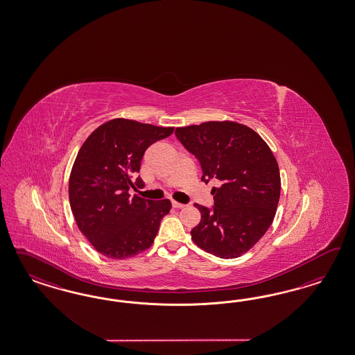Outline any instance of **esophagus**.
I'll return each instance as SVG.
<instances>
[{
  "label": "esophagus",
  "mask_w": 355,
  "mask_h": 355,
  "mask_svg": "<svg viewBox=\"0 0 355 355\" xmlns=\"http://www.w3.org/2000/svg\"><path fill=\"white\" fill-rule=\"evenodd\" d=\"M172 205L174 208H183L184 207V205H182V203H177V202H172Z\"/></svg>",
  "instance_id": "obj_1"
}]
</instances>
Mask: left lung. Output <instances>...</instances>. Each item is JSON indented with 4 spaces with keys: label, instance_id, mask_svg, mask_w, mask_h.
<instances>
[{
    "label": "left lung",
    "instance_id": "1",
    "mask_svg": "<svg viewBox=\"0 0 355 355\" xmlns=\"http://www.w3.org/2000/svg\"><path fill=\"white\" fill-rule=\"evenodd\" d=\"M177 139L202 166V181L216 178L214 207L196 205L202 220L191 230L198 248L221 259L248 252L272 224L281 180L267 143L245 125L223 121L175 129Z\"/></svg>",
    "mask_w": 355,
    "mask_h": 355
}]
</instances>
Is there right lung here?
Instances as JSON below:
<instances>
[{
  "mask_svg": "<svg viewBox=\"0 0 355 355\" xmlns=\"http://www.w3.org/2000/svg\"><path fill=\"white\" fill-rule=\"evenodd\" d=\"M131 119H116L98 126L76 155L69 180V199L76 225L97 252L126 259L150 248L162 217L172 203L147 200L130 190L141 189L140 162L146 150L172 135Z\"/></svg>",
  "mask_w": 355,
  "mask_h": 355,
  "instance_id": "obj_1",
  "label": "right lung"
}]
</instances>
